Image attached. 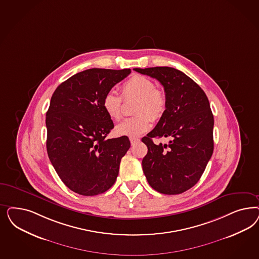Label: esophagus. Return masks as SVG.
Masks as SVG:
<instances>
[{
  "label": "esophagus",
  "mask_w": 259,
  "mask_h": 259,
  "mask_svg": "<svg viewBox=\"0 0 259 259\" xmlns=\"http://www.w3.org/2000/svg\"><path fill=\"white\" fill-rule=\"evenodd\" d=\"M130 141L132 143V145H134L135 143H138L140 141V139L138 137H134V136H131L130 137Z\"/></svg>",
  "instance_id": "obj_1"
}]
</instances>
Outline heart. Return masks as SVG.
<instances>
[{"label": "heart", "mask_w": 259, "mask_h": 259, "mask_svg": "<svg viewBox=\"0 0 259 259\" xmlns=\"http://www.w3.org/2000/svg\"><path fill=\"white\" fill-rule=\"evenodd\" d=\"M122 97L127 100L137 98L134 113L136 116L125 119L116 126V134L125 136H139L151 127L152 120H157L164 114L167 108L165 92L155 88V83L150 78L143 75H134L122 83ZM115 92H107L102 101V106L107 115L118 121L122 117L123 100Z\"/></svg>", "instance_id": "1"}]
</instances>
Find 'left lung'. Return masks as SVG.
<instances>
[{
  "instance_id": "1",
  "label": "left lung",
  "mask_w": 259,
  "mask_h": 259,
  "mask_svg": "<svg viewBox=\"0 0 259 259\" xmlns=\"http://www.w3.org/2000/svg\"><path fill=\"white\" fill-rule=\"evenodd\" d=\"M164 87L167 108L155 127L143 137L148 153L143 171L150 187L164 194H179L197 183L213 151V115L206 93L174 67L134 68ZM166 137L167 144L153 138Z\"/></svg>"
}]
</instances>
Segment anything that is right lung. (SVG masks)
Wrapping results in <instances>:
<instances>
[{"label":"right lung","mask_w":259,"mask_h":259,"mask_svg":"<svg viewBox=\"0 0 259 259\" xmlns=\"http://www.w3.org/2000/svg\"><path fill=\"white\" fill-rule=\"evenodd\" d=\"M91 68L55 90L47 112V150L63 183L84 196L107 192L115 183L127 136L108 139L114 127L102 106L104 95L131 73Z\"/></svg>","instance_id":"obj_1"}]
</instances>
